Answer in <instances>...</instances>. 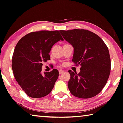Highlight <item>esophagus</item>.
<instances>
[{"label": "esophagus", "instance_id": "1", "mask_svg": "<svg viewBox=\"0 0 123 123\" xmlns=\"http://www.w3.org/2000/svg\"><path fill=\"white\" fill-rule=\"evenodd\" d=\"M64 72V70H62V69H59V74H62V73H63Z\"/></svg>", "mask_w": 123, "mask_h": 123}]
</instances>
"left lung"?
Returning a JSON list of instances; mask_svg holds the SVG:
<instances>
[{"label":"left lung","instance_id":"8db88e82","mask_svg":"<svg viewBox=\"0 0 123 123\" xmlns=\"http://www.w3.org/2000/svg\"><path fill=\"white\" fill-rule=\"evenodd\" d=\"M74 48L72 62L80 65V72L69 70L68 87L75 97L87 99L99 93L106 85L111 69V58L104 41L88 30L59 31Z\"/></svg>","mask_w":123,"mask_h":123}]
</instances>
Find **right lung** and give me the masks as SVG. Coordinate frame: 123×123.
I'll return each instance as SVG.
<instances>
[{
  "label": "right lung",
  "instance_id": "obj_1",
  "mask_svg": "<svg viewBox=\"0 0 123 123\" xmlns=\"http://www.w3.org/2000/svg\"><path fill=\"white\" fill-rule=\"evenodd\" d=\"M63 41L58 31H40L27 34L17 43L12 57L15 79L27 96L40 98L50 93L59 76L58 70L41 73L42 62L50 59L49 52Z\"/></svg>",
  "mask_w": 123,
  "mask_h": 123
}]
</instances>
